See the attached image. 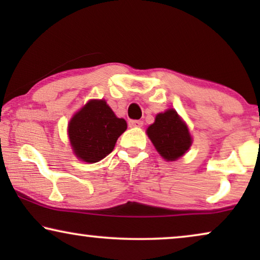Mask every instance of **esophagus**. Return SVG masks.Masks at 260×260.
Masks as SVG:
<instances>
[{
	"label": "esophagus",
	"instance_id": "34e87169",
	"mask_svg": "<svg viewBox=\"0 0 260 260\" xmlns=\"http://www.w3.org/2000/svg\"><path fill=\"white\" fill-rule=\"evenodd\" d=\"M129 126L130 127H141V126H143V122H142V120H138V119H133L129 122Z\"/></svg>",
	"mask_w": 260,
	"mask_h": 260
}]
</instances>
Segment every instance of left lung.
Returning <instances> with one entry per match:
<instances>
[{"label":"left lung","mask_w":260,"mask_h":260,"mask_svg":"<svg viewBox=\"0 0 260 260\" xmlns=\"http://www.w3.org/2000/svg\"><path fill=\"white\" fill-rule=\"evenodd\" d=\"M147 134L156 150L168 161H175L181 157L191 144L187 125L173 109L158 113L155 123L148 127Z\"/></svg>","instance_id":"left-lung-1"}]
</instances>
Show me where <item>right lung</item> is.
<instances>
[{"label":"right lung","mask_w":260,"mask_h":260,"mask_svg":"<svg viewBox=\"0 0 260 260\" xmlns=\"http://www.w3.org/2000/svg\"><path fill=\"white\" fill-rule=\"evenodd\" d=\"M126 122L116 117L105 101H90L69 124L74 154L85 162L101 161L113 150Z\"/></svg>","instance_id":"1"}]
</instances>
